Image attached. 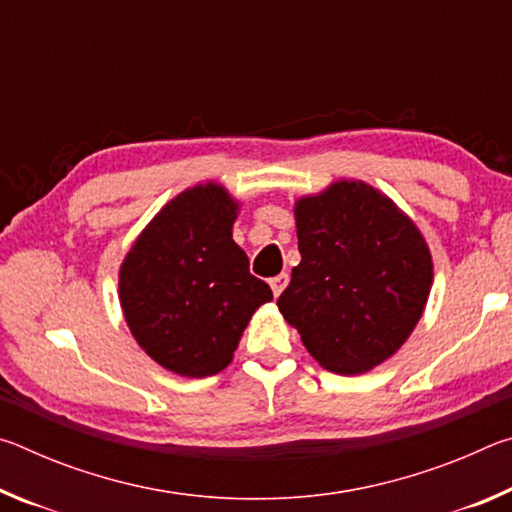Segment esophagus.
<instances>
[{
  "instance_id": "obj_1",
  "label": "esophagus",
  "mask_w": 512,
  "mask_h": 512,
  "mask_svg": "<svg viewBox=\"0 0 512 512\" xmlns=\"http://www.w3.org/2000/svg\"><path fill=\"white\" fill-rule=\"evenodd\" d=\"M271 289H273V293L275 296H280V293L284 291V287H287L289 284V273H280V275H275V277H271Z\"/></svg>"
}]
</instances>
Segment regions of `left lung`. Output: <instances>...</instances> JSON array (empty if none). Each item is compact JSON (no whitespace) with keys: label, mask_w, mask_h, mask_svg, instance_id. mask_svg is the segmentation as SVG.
<instances>
[{"label":"left lung","mask_w":512,"mask_h":512,"mask_svg":"<svg viewBox=\"0 0 512 512\" xmlns=\"http://www.w3.org/2000/svg\"><path fill=\"white\" fill-rule=\"evenodd\" d=\"M293 214L300 264L277 298L284 320L339 375L391 359L422 318L433 282L418 225L363 180L302 196Z\"/></svg>","instance_id":"1"}]
</instances>
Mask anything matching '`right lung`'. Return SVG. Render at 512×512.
<instances>
[{
  "label": "right lung",
  "instance_id": "obj_1",
  "mask_svg": "<svg viewBox=\"0 0 512 512\" xmlns=\"http://www.w3.org/2000/svg\"><path fill=\"white\" fill-rule=\"evenodd\" d=\"M237 212L223 185L189 187L153 216L121 262L119 302L128 329L176 375L221 372L255 311L273 300L232 239Z\"/></svg>",
  "mask_w": 512,
  "mask_h": 512
}]
</instances>
